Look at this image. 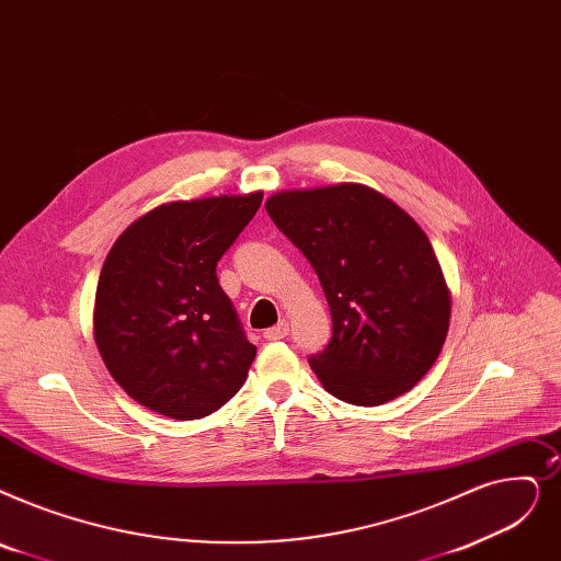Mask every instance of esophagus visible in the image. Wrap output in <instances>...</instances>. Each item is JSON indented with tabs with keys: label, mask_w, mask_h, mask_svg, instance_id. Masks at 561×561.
Listing matches in <instances>:
<instances>
[{
	"label": "esophagus",
	"mask_w": 561,
	"mask_h": 561,
	"mask_svg": "<svg viewBox=\"0 0 561 561\" xmlns=\"http://www.w3.org/2000/svg\"><path fill=\"white\" fill-rule=\"evenodd\" d=\"M288 334V323L286 321H279L275 328H267L265 332H263V336L267 339V341H277V339H284Z\"/></svg>",
	"instance_id": "34e87169"
}]
</instances>
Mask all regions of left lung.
<instances>
[{"label":"left lung","instance_id":"obj_1","mask_svg":"<svg viewBox=\"0 0 561 561\" xmlns=\"http://www.w3.org/2000/svg\"><path fill=\"white\" fill-rule=\"evenodd\" d=\"M265 210L307 256L328 298L332 336L309 355L328 392L380 405L420 382L443 351L451 311L420 225L357 183L279 192Z\"/></svg>","mask_w":561,"mask_h":561}]
</instances>
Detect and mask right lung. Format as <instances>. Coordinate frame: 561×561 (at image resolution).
Wrapping results in <instances>:
<instances>
[{"label": "right lung", "instance_id": "add662e5", "mask_svg": "<svg viewBox=\"0 0 561 561\" xmlns=\"http://www.w3.org/2000/svg\"><path fill=\"white\" fill-rule=\"evenodd\" d=\"M261 199L252 192L164 204L114 242L95 288V344L137 403L199 420L245 382L256 346L215 271Z\"/></svg>", "mask_w": 561, "mask_h": 561}]
</instances>
